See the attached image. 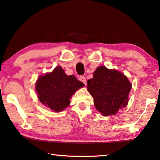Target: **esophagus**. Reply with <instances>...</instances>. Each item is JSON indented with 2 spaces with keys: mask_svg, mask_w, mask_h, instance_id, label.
I'll return each mask as SVG.
<instances>
[{
  "mask_svg": "<svg viewBox=\"0 0 160 160\" xmlns=\"http://www.w3.org/2000/svg\"><path fill=\"white\" fill-rule=\"evenodd\" d=\"M78 79H79L80 82H82V83H84L85 85H87V80H86L85 77H83V76H81Z\"/></svg>",
  "mask_w": 160,
  "mask_h": 160,
  "instance_id": "34e87169",
  "label": "esophagus"
}]
</instances>
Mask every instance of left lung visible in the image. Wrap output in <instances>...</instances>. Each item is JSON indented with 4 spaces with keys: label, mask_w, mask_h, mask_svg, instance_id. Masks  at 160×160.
<instances>
[{
    "label": "left lung",
    "mask_w": 160,
    "mask_h": 160,
    "mask_svg": "<svg viewBox=\"0 0 160 160\" xmlns=\"http://www.w3.org/2000/svg\"><path fill=\"white\" fill-rule=\"evenodd\" d=\"M131 88L123 73L103 66H99L93 78L87 81L88 91L94 98L96 109L103 116L116 114L126 107Z\"/></svg>",
    "instance_id": "8db88e82"
}]
</instances>
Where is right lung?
I'll use <instances>...</instances> for the list:
<instances>
[{
  "mask_svg": "<svg viewBox=\"0 0 160 160\" xmlns=\"http://www.w3.org/2000/svg\"><path fill=\"white\" fill-rule=\"evenodd\" d=\"M84 84L74 76L66 75L61 66L50 73L40 77L36 83L38 99L43 105L55 112H61L70 104V98Z\"/></svg>",
  "mask_w": 160,
  "mask_h": 160,
  "instance_id": "obj_1",
  "label": "right lung"
}]
</instances>
